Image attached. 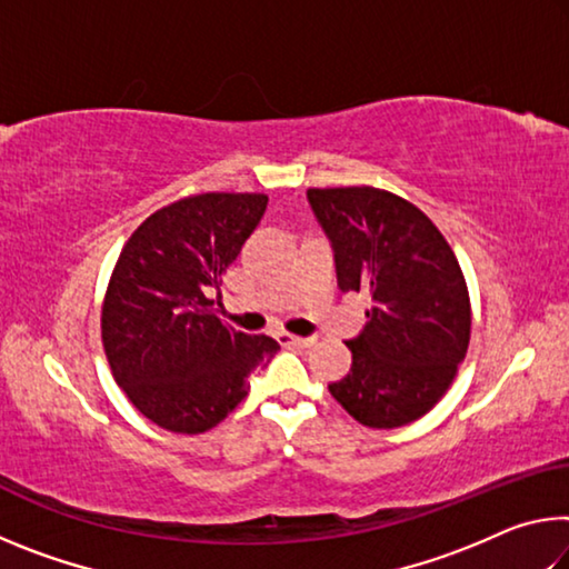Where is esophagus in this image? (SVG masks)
<instances>
[{
  "label": "esophagus",
  "instance_id": "34e87169",
  "mask_svg": "<svg viewBox=\"0 0 569 569\" xmlns=\"http://www.w3.org/2000/svg\"><path fill=\"white\" fill-rule=\"evenodd\" d=\"M283 343H291V346H298V349H311V346L316 343V336H291V333H281L278 336Z\"/></svg>",
  "mask_w": 569,
  "mask_h": 569
}]
</instances>
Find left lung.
<instances>
[{"mask_svg": "<svg viewBox=\"0 0 569 569\" xmlns=\"http://www.w3.org/2000/svg\"><path fill=\"white\" fill-rule=\"evenodd\" d=\"M331 240L343 293H369L351 371L331 397L371 429H397L435 409L465 361L471 306L455 250L421 210L371 186L308 188Z\"/></svg>", "mask_w": 569, "mask_h": 569, "instance_id": "obj_1", "label": "left lung"}]
</instances>
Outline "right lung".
I'll return each instance as SVG.
<instances>
[{
  "label": "right lung",
  "mask_w": 569,
  "mask_h": 569,
  "mask_svg": "<svg viewBox=\"0 0 569 569\" xmlns=\"http://www.w3.org/2000/svg\"><path fill=\"white\" fill-rule=\"evenodd\" d=\"M263 192H200L160 208L124 243L102 301L110 371L142 417L203 435L281 349L220 319L208 293L263 218Z\"/></svg>",
  "instance_id": "add662e5"
}]
</instances>
